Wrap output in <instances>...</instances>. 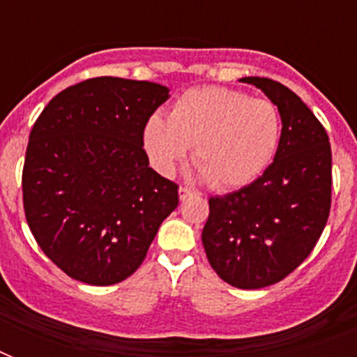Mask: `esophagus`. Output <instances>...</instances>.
<instances>
[{"instance_id":"34e87169","label":"esophagus","mask_w":357,"mask_h":357,"mask_svg":"<svg viewBox=\"0 0 357 357\" xmlns=\"http://www.w3.org/2000/svg\"><path fill=\"white\" fill-rule=\"evenodd\" d=\"M196 192L192 189H189V187H179V198L181 200H187V198H190V196H195Z\"/></svg>"}]
</instances>
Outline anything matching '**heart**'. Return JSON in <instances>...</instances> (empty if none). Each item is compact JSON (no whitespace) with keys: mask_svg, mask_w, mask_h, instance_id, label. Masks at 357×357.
Instances as JSON below:
<instances>
[{"mask_svg":"<svg viewBox=\"0 0 357 357\" xmlns=\"http://www.w3.org/2000/svg\"><path fill=\"white\" fill-rule=\"evenodd\" d=\"M282 140V114L266 98L226 86H202L174 102L168 120L148 119L142 144L165 176L176 172L192 150L202 176L220 190L252 183L274 161Z\"/></svg>","mask_w":357,"mask_h":357,"instance_id":"b5f03b06","label":"heart"}]
</instances>
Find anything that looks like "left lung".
I'll return each mask as SVG.
<instances>
[{"label":"left lung","mask_w":357,"mask_h":357,"mask_svg":"<svg viewBox=\"0 0 357 357\" xmlns=\"http://www.w3.org/2000/svg\"><path fill=\"white\" fill-rule=\"evenodd\" d=\"M282 114L274 161L243 189L209 198L202 243L213 271L238 289L282 282L313 252L332 207V148L324 126L293 91L243 77Z\"/></svg>","instance_id":"left-lung-1"}]
</instances>
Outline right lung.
I'll return each instance as SVG.
<instances>
[{
  "mask_svg": "<svg viewBox=\"0 0 357 357\" xmlns=\"http://www.w3.org/2000/svg\"><path fill=\"white\" fill-rule=\"evenodd\" d=\"M148 81L92 77L59 92L31 129L25 220L55 265L89 285H113L144 261L178 207V183L148 167L142 131L167 102Z\"/></svg>",
  "mask_w": 357,
  "mask_h": 357,
  "instance_id": "right-lung-1",
  "label": "right lung"
}]
</instances>
